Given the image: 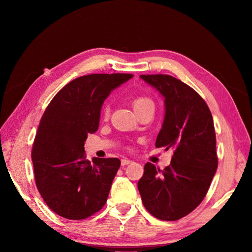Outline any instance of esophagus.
Wrapping results in <instances>:
<instances>
[{"label": "esophagus", "instance_id": "34e87169", "mask_svg": "<svg viewBox=\"0 0 252 252\" xmlns=\"http://www.w3.org/2000/svg\"><path fill=\"white\" fill-rule=\"evenodd\" d=\"M131 162V160H129V159H122V165L123 166H125V165H127V164H130Z\"/></svg>", "mask_w": 252, "mask_h": 252}]
</instances>
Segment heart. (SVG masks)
<instances>
[{
  "mask_svg": "<svg viewBox=\"0 0 252 252\" xmlns=\"http://www.w3.org/2000/svg\"><path fill=\"white\" fill-rule=\"evenodd\" d=\"M131 105H133V108L135 110V112L141 111L147 107H153L154 108V103L153 101L147 97V96H137L136 98H134L133 102H131ZM109 105H105L102 110V114L104 117H107L109 115Z\"/></svg>",
  "mask_w": 252,
  "mask_h": 252,
  "instance_id": "1",
  "label": "heart"
}]
</instances>
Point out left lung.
<instances>
[{
  "instance_id": "left-lung-1",
  "label": "left lung",
  "mask_w": 252,
  "mask_h": 252,
  "mask_svg": "<svg viewBox=\"0 0 252 252\" xmlns=\"http://www.w3.org/2000/svg\"><path fill=\"white\" fill-rule=\"evenodd\" d=\"M164 97L165 116L155 147L175 150L164 169L151 162L138 183L142 201L161 220H178L201 203L218 168L211 112L198 93L168 74H142Z\"/></svg>"
}]
</instances>
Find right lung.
Here are the masks:
<instances>
[{"label": "right lung", "mask_w": 252, "mask_h": 252, "mask_svg": "<svg viewBox=\"0 0 252 252\" xmlns=\"http://www.w3.org/2000/svg\"><path fill=\"white\" fill-rule=\"evenodd\" d=\"M129 73H94L77 77L51 100L32 144L36 188L46 204L62 218H90L105 205L121 166L118 158L85 154L88 134L99 126L101 106Z\"/></svg>", "instance_id": "right-lung-1"}]
</instances>
